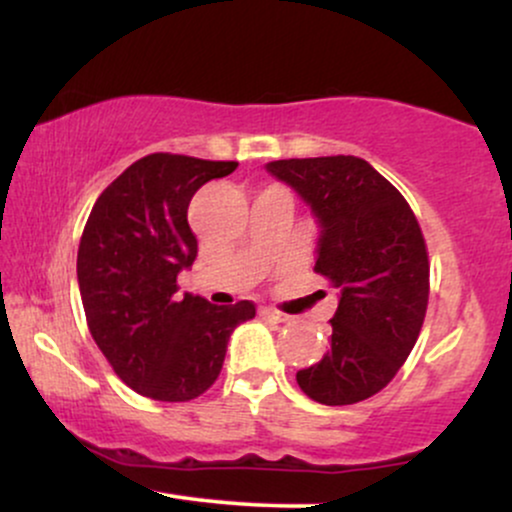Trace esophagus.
<instances>
[{"instance_id":"1","label":"esophagus","mask_w":512,"mask_h":512,"mask_svg":"<svg viewBox=\"0 0 512 512\" xmlns=\"http://www.w3.org/2000/svg\"><path fill=\"white\" fill-rule=\"evenodd\" d=\"M260 315L269 317V320H274V322H289V315L279 313V310H274V308H262Z\"/></svg>"}]
</instances>
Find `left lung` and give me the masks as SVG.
<instances>
[{"label": "left lung", "instance_id": "8db88e82", "mask_svg": "<svg viewBox=\"0 0 512 512\" xmlns=\"http://www.w3.org/2000/svg\"><path fill=\"white\" fill-rule=\"evenodd\" d=\"M313 211L315 272L339 289L330 351L296 373L327 407L373 397L419 339L428 305V255L407 199L356 156L267 163Z\"/></svg>", "mask_w": 512, "mask_h": 512}]
</instances>
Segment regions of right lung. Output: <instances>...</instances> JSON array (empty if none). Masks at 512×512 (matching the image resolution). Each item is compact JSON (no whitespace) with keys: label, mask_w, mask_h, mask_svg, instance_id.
I'll list each match as a JSON object with an SVG mask.
<instances>
[{"label":"right lung","mask_w":512,"mask_h":512,"mask_svg":"<svg viewBox=\"0 0 512 512\" xmlns=\"http://www.w3.org/2000/svg\"><path fill=\"white\" fill-rule=\"evenodd\" d=\"M236 161L151 154L132 163L93 204L76 257L93 342L122 383L158 402H187L219 378L228 339L255 305H211L178 293V274L197 257L187 223L204 182Z\"/></svg>","instance_id":"obj_1"}]
</instances>
